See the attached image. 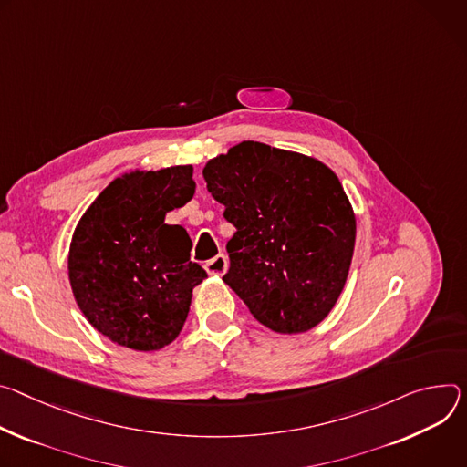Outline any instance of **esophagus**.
Here are the masks:
<instances>
[{"label":"esophagus","mask_w":467,"mask_h":467,"mask_svg":"<svg viewBox=\"0 0 467 467\" xmlns=\"http://www.w3.org/2000/svg\"><path fill=\"white\" fill-rule=\"evenodd\" d=\"M203 267L210 275H224L228 269V257L224 254H217L212 260H207Z\"/></svg>","instance_id":"esophagus-1"}]
</instances>
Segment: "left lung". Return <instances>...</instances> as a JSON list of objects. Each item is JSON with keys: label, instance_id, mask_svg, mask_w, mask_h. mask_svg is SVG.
I'll return each instance as SVG.
<instances>
[{"label": "left lung", "instance_id": "8db88e82", "mask_svg": "<svg viewBox=\"0 0 467 467\" xmlns=\"http://www.w3.org/2000/svg\"><path fill=\"white\" fill-rule=\"evenodd\" d=\"M203 178L235 226L223 280L275 332L317 327L343 291L356 239L337 176L314 158L244 140Z\"/></svg>", "mask_w": 467, "mask_h": 467}]
</instances>
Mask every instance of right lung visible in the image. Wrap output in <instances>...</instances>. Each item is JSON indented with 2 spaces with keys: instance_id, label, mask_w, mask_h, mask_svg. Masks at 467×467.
Returning <instances> with one entry per match:
<instances>
[{
  "instance_id": "right-lung-1",
  "label": "right lung",
  "mask_w": 467,
  "mask_h": 467,
  "mask_svg": "<svg viewBox=\"0 0 467 467\" xmlns=\"http://www.w3.org/2000/svg\"><path fill=\"white\" fill-rule=\"evenodd\" d=\"M194 194L192 167L130 172L111 182L81 217L68 255L76 302L88 323L133 350H160L183 328L207 273L191 262V239L165 215Z\"/></svg>"
}]
</instances>
